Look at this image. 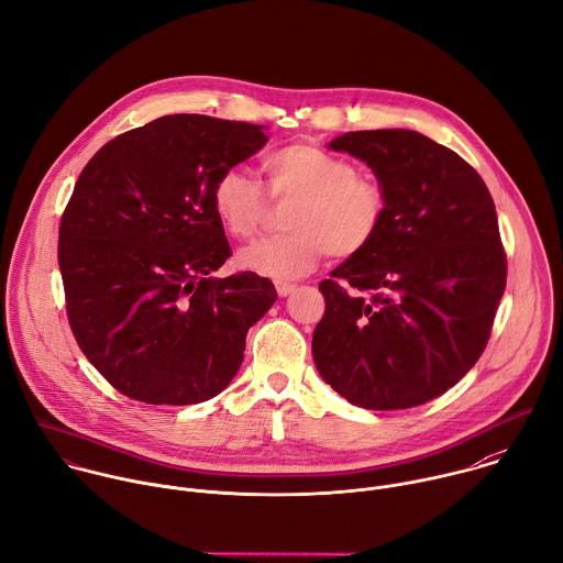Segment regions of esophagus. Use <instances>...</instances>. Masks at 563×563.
Segmentation results:
<instances>
[{
	"label": "esophagus",
	"mask_w": 563,
	"mask_h": 563,
	"mask_svg": "<svg viewBox=\"0 0 563 563\" xmlns=\"http://www.w3.org/2000/svg\"><path fill=\"white\" fill-rule=\"evenodd\" d=\"M292 290H295L292 284H277V295L279 297H288Z\"/></svg>",
	"instance_id": "34e87169"
}]
</instances>
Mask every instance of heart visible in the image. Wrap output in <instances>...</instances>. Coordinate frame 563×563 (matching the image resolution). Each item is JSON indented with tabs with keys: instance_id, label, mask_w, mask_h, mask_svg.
<instances>
[{
	"instance_id": "obj_1",
	"label": "heart",
	"mask_w": 563,
	"mask_h": 563,
	"mask_svg": "<svg viewBox=\"0 0 563 563\" xmlns=\"http://www.w3.org/2000/svg\"><path fill=\"white\" fill-rule=\"evenodd\" d=\"M264 174L275 202H295L286 216L292 233L244 249V271L286 284L312 273L328 251L354 257L378 235L387 211L385 191L374 178L356 176L347 158L295 143L273 152ZM211 200L222 229L240 242L253 240L271 211L262 187L238 167L218 176Z\"/></svg>"
}]
</instances>
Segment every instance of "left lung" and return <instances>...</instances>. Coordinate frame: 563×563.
<instances>
[{
    "mask_svg": "<svg viewBox=\"0 0 563 563\" xmlns=\"http://www.w3.org/2000/svg\"><path fill=\"white\" fill-rule=\"evenodd\" d=\"M387 198L374 242L319 284L321 378L363 409H407L453 387L486 347L506 286L493 198L479 174L413 130L347 132Z\"/></svg>",
    "mask_w": 563,
    "mask_h": 563,
    "instance_id": "1",
    "label": "left lung"
}]
</instances>
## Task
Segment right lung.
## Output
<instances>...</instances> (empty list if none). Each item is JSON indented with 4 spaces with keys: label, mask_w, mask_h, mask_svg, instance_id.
Returning a JSON list of instances; mask_svg holds the SVG:
<instances>
[{
    "label": "right lung",
    "mask_w": 563,
    "mask_h": 563,
    "mask_svg": "<svg viewBox=\"0 0 563 563\" xmlns=\"http://www.w3.org/2000/svg\"><path fill=\"white\" fill-rule=\"evenodd\" d=\"M264 125L174 114L103 145L59 229L68 319L88 361L125 396L194 405L238 374L271 279L216 277L231 257L213 185L257 154Z\"/></svg>",
    "instance_id": "add662e5"
}]
</instances>
